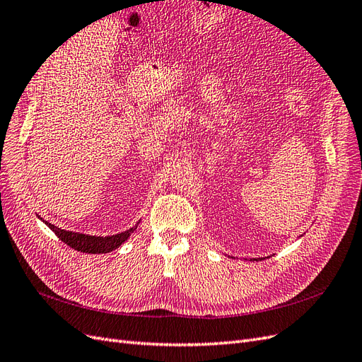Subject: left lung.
I'll return each instance as SVG.
<instances>
[{
    "mask_svg": "<svg viewBox=\"0 0 362 362\" xmlns=\"http://www.w3.org/2000/svg\"><path fill=\"white\" fill-rule=\"evenodd\" d=\"M261 259H264V258H259V259H258V258H254V259H250V261H261Z\"/></svg>",
    "mask_w": 362,
    "mask_h": 362,
    "instance_id": "8db88e82",
    "label": "left lung"
}]
</instances>
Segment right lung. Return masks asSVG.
<instances>
[{"mask_svg":"<svg viewBox=\"0 0 362 362\" xmlns=\"http://www.w3.org/2000/svg\"><path fill=\"white\" fill-rule=\"evenodd\" d=\"M42 221V217H39ZM45 222V225L52 229L54 234H56L63 243H66L68 246H71L75 250L84 252V254H107V252H112L115 249H117L120 245H124L128 237L131 235V233H134L137 229V225L140 222H137L133 228L127 229L124 233H119L115 235H107V237H96V235H89V234H81V233H74V231H66V229H62L54 226L52 223Z\"/></svg>","mask_w":362,"mask_h":362,"instance_id":"obj_1","label":"right lung"}]
</instances>
